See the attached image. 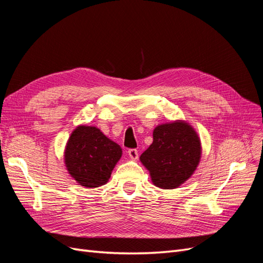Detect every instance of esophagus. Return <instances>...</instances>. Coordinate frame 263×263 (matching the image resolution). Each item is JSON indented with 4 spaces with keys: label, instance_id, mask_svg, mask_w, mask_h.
I'll use <instances>...</instances> for the list:
<instances>
[{
    "label": "esophagus",
    "instance_id": "esophagus-1",
    "mask_svg": "<svg viewBox=\"0 0 263 263\" xmlns=\"http://www.w3.org/2000/svg\"><path fill=\"white\" fill-rule=\"evenodd\" d=\"M128 156H129L130 159H133V160H136V159H138L137 149H129L128 150Z\"/></svg>",
    "mask_w": 263,
    "mask_h": 263
}]
</instances>
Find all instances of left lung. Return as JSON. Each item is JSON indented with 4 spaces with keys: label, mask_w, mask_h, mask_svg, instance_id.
Wrapping results in <instances>:
<instances>
[{
    "label": "left lung",
    "mask_w": 263,
    "mask_h": 263,
    "mask_svg": "<svg viewBox=\"0 0 263 263\" xmlns=\"http://www.w3.org/2000/svg\"><path fill=\"white\" fill-rule=\"evenodd\" d=\"M154 140L140 156L151 182L160 189H177L193 176L202 156L201 139L187 122L177 119L158 125Z\"/></svg>",
    "instance_id": "obj_1"
}]
</instances>
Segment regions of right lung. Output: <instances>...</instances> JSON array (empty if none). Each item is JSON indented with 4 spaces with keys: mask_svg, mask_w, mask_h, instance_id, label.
Segmentation results:
<instances>
[{
    "mask_svg": "<svg viewBox=\"0 0 263 263\" xmlns=\"http://www.w3.org/2000/svg\"><path fill=\"white\" fill-rule=\"evenodd\" d=\"M63 154L71 178L84 187L93 189L106 184L123 151L98 127L79 125L71 133Z\"/></svg>",
    "mask_w": 263,
    "mask_h": 263,
    "instance_id": "obj_1",
    "label": "right lung"
}]
</instances>
